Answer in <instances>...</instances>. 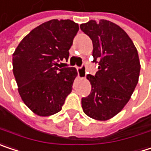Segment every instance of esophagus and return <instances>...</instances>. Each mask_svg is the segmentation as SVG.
I'll return each instance as SVG.
<instances>
[{"label": "esophagus", "mask_w": 151, "mask_h": 151, "mask_svg": "<svg viewBox=\"0 0 151 151\" xmlns=\"http://www.w3.org/2000/svg\"><path fill=\"white\" fill-rule=\"evenodd\" d=\"M78 75L79 78H84L86 76V65H82L81 67H78Z\"/></svg>", "instance_id": "1"}]
</instances>
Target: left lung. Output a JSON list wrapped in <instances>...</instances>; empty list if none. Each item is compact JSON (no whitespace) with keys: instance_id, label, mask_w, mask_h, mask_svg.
Wrapping results in <instances>:
<instances>
[{"instance_id":"left-lung-1","label":"left lung","mask_w":151,"mask_h":151,"mask_svg":"<svg viewBox=\"0 0 151 151\" xmlns=\"http://www.w3.org/2000/svg\"><path fill=\"white\" fill-rule=\"evenodd\" d=\"M80 29L92 40V62L99 65L95 75L86 76L91 91L82 98V108L93 119L108 120L122 111L137 86L141 68L137 50L111 21L91 20L81 24Z\"/></svg>"}]
</instances>
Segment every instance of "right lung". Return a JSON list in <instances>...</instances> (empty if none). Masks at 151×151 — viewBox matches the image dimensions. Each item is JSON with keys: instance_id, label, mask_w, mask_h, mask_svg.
<instances>
[{"instance_id": "add662e5", "label": "right lung", "mask_w": 151, "mask_h": 151, "mask_svg": "<svg viewBox=\"0 0 151 151\" xmlns=\"http://www.w3.org/2000/svg\"><path fill=\"white\" fill-rule=\"evenodd\" d=\"M78 31V25L71 20L47 21L24 37L13 54V73L21 99L39 116L60 111L72 91L77 71L59 68V62L67 61Z\"/></svg>"}]
</instances>
